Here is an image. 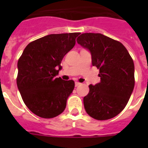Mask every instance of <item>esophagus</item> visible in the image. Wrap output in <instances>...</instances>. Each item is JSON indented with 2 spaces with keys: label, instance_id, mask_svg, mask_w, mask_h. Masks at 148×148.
Returning a JSON list of instances; mask_svg holds the SVG:
<instances>
[{
  "label": "esophagus",
  "instance_id": "1",
  "mask_svg": "<svg viewBox=\"0 0 148 148\" xmlns=\"http://www.w3.org/2000/svg\"><path fill=\"white\" fill-rule=\"evenodd\" d=\"M80 84H81V83H79V82H77V81L75 82V87H77V86H79Z\"/></svg>",
  "mask_w": 148,
  "mask_h": 148
}]
</instances>
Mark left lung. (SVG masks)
Wrapping results in <instances>:
<instances>
[{"label": "left lung", "mask_w": 148, "mask_h": 148, "mask_svg": "<svg viewBox=\"0 0 148 148\" xmlns=\"http://www.w3.org/2000/svg\"><path fill=\"white\" fill-rule=\"evenodd\" d=\"M77 41L91 54L92 65L99 69L100 83L89 85L84 97L88 114L96 120H108L119 114L134 88V64L121 43L101 34L84 33Z\"/></svg>", "instance_id": "obj_1"}]
</instances>
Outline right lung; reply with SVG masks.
Returning a JSON list of instances; mask_svg holds the SVG:
<instances>
[{
    "instance_id": "obj_1",
    "label": "right lung",
    "mask_w": 148,
    "mask_h": 148,
    "mask_svg": "<svg viewBox=\"0 0 148 148\" xmlns=\"http://www.w3.org/2000/svg\"><path fill=\"white\" fill-rule=\"evenodd\" d=\"M80 33L49 34L29 44L17 62V84L28 109L43 118L60 114L74 88V81L57 75L63 58L74 47Z\"/></svg>"
}]
</instances>
